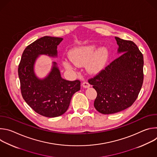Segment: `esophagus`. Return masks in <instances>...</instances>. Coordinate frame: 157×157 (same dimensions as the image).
<instances>
[{
	"label": "esophagus",
	"mask_w": 157,
	"mask_h": 157,
	"mask_svg": "<svg viewBox=\"0 0 157 157\" xmlns=\"http://www.w3.org/2000/svg\"><path fill=\"white\" fill-rule=\"evenodd\" d=\"M82 87H84V88H88V87H89L91 86V85L89 84L88 82H82Z\"/></svg>",
	"instance_id": "1"
}]
</instances>
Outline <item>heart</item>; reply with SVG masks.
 I'll return each mask as SVG.
<instances>
[{"label": "heart", "mask_w": 157, "mask_h": 157, "mask_svg": "<svg viewBox=\"0 0 157 157\" xmlns=\"http://www.w3.org/2000/svg\"><path fill=\"white\" fill-rule=\"evenodd\" d=\"M105 58L104 52L101 49L98 50V47L94 44L75 48L69 53V58L74 64L80 66L87 64L86 69L91 74L96 73L101 70ZM63 64L66 70H74L72 64L66 59L63 60Z\"/></svg>", "instance_id": "b5f03b06"}]
</instances>
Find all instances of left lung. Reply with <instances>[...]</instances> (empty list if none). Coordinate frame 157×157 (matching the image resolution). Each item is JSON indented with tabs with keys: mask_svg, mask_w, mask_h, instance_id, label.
Here are the masks:
<instances>
[{
	"mask_svg": "<svg viewBox=\"0 0 157 157\" xmlns=\"http://www.w3.org/2000/svg\"><path fill=\"white\" fill-rule=\"evenodd\" d=\"M115 38L117 53L121 55L88 81L97 92L94 106L103 114H115L130 107L144 81V57L137 46L132 41Z\"/></svg>",
	"mask_w": 157,
	"mask_h": 157,
	"instance_id": "left-lung-1",
	"label": "left lung"
}]
</instances>
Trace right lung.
Masks as SVG:
<instances>
[{
  "label": "right lung",
  "instance_id": "add662e5",
  "mask_svg": "<svg viewBox=\"0 0 157 157\" xmlns=\"http://www.w3.org/2000/svg\"><path fill=\"white\" fill-rule=\"evenodd\" d=\"M63 40L49 36L36 40L25 49L18 66L22 97L36 113L47 117L63 115L68 110L73 95L80 90V81L62 78L55 61L45 77L40 78L35 72V63L40 56L57 58V46Z\"/></svg>",
  "mask_w": 157,
  "mask_h": 157
}]
</instances>
